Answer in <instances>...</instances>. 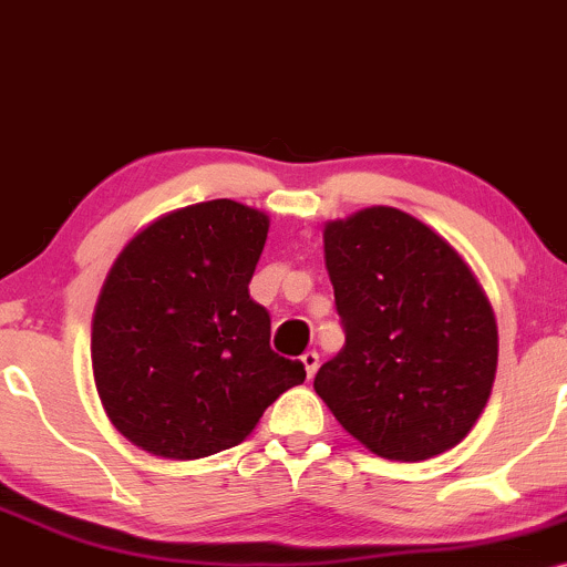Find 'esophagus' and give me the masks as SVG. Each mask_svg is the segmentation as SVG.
Instances as JSON below:
<instances>
[{
	"instance_id": "obj_1",
	"label": "esophagus",
	"mask_w": 567,
	"mask_h": 567,
	"mask_svg": "<svg viewBox=\"0 0 567 567\" xmlns=\"http://www.w3.org/2000/svg\"><path fill=\"white\" fill-rule=\"evenodd\" d=\"M302 364H305V372H308V378L313 380V374L318 372V353L316 351H305L302 353Z\"/></svg>"
}]
</instances>
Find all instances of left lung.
<instances>
[{
  "label": "left lung",
  "instance_id": "8db88e82",
  "mask_svg": "<svg viewBox=\"0 0 567 567\" xmlns=\"http://www.w3.org/2000/svg\"><path fill=\"white\" fill-rule=\"evenodd\" d=\"M323 257L346 346L313 388L374 455L425 461L472 431L493 391L498 327L474 272L399 208L329 221Z\"/></svg>",
  "mask_w": 567,
  "mask_h": 567
}]
</instances>
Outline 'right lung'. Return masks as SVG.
I'll list each match as a JSON object with an SVG mask.
<instances>
[{"mask_svg": "<svg viewBox=\"0 0 567 567\" xmlns=\"http://www.w3.org/2000/svg\"><path fill=\"white\" fill-rule=\"evenodd\" d=\"M267 216L208 200L146 227L112 265L93 313V378L125 439L163 457H206L251 434L305 380L270 348L249 284Z\"/></svg>", "mask_w": 567, "mask_h": 567, "instance_id": "obj_1", "label": "right lung"}]
</instances>
